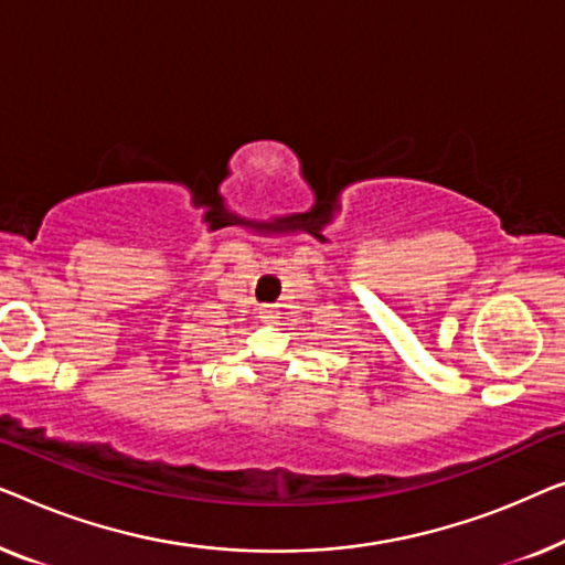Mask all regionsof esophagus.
<instances>
[{"mask_svg": "<svg viewBox=\"0 0 565 565\" xmlns=\"http://www.w3.org/2000/svg\"><path fill=\"white\" fill-rule=\"evenodd\" d=\"M258 317L268 324H276V322H279V317H281V309L276 305H264L258 309Z\"/></svg>", "mask_w": 565, "mask_h": 565, "instance_id": "1", "label": "esophagus"}]
</instances>
